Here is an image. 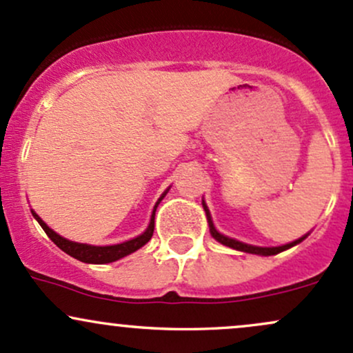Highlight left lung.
Segmentation results:
<instances>
[{
	"label": "left lung",
	"instance_id": "1",
	"mask_svg": "<svg viewBox=\"0 0 353 353\" xmlns=\"http://www.w3.org/2000/svg\"><path fill=\"white\" fill-rule=\"evenodd\" d=\"M203 208H204V212H206L208 224H209V233H211L212 238H214L218 243H221V245H224V246H228V248H233V250H238V251H243V253L259 254V256H271V254H278V253H281V251L290 250V248L296 246L298 243L303 241V239L310 234L308 233V234L301 236V238H298V239H295V241L288 243V245H283V246H254V245H248V243L238 241V239L230 238V236L221 234L219 231L214 228V223H212V218H211V212H209V209L206 206V203H204V199H203Z\"/></svg>",
	"mask_w": 353,
	"mask_h": 353
}]
</instances>
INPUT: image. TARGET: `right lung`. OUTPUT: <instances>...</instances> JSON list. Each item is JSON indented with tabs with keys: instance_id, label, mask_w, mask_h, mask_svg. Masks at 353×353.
Returning <instances> with one entry per match:
<instances>
[{
	"instance_id": "1",
	"label": "right lung",
	"mask_w": 353,
	"mask_h": 353,
	"mask_svg": "<svg viewBox=\"0 0 353 353\" xmlns=\"http://www.w3.org/2000/svg\"><path fill=\"white\" fill-rule=\"evenodd\" d=\"M170 188L165 189L164 192H162V196L159 197L156 206L152 209V214H150V221H149V226L145 228V231L142 234H139L137 238H132L129 239V241H123V243H119V245H108V246H94V245H87V243H77V241H70V239L63 238V236H60L55 231L52 230V228L48 226V224L45 223L43 219L40 218V216L37 214V212L32 209V214L33 218L38 221V224H40L41 228H43V231L46 234H48V238L52 239L55 245L60 248L61 251H65V253L70 254L72 258L79 259V261H83V263H90V265H105V263H112V261H117V259L127 256V254L134 253V251H137L139 248H142L145 245V243H149V239L152 238L154 234V216H156V209L159 206V203H161L162 199H164V196L168 194Z\"/></svg>"
}]
</instances>
